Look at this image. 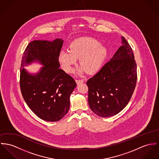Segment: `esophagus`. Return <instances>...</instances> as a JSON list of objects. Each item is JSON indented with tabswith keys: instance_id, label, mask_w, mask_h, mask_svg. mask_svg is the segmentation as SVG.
I'll return each instance as SVG.
<instances>
[{
	"instance_id": "obj_1",
	"label": "esophagus",
	"mask_w": 159,
	"mask_h": 159,
	"mask_svg": "<svg viewBox=\"0 0 159 159\" xmlns=\"http://www.w3.org/2000/svg\"><path fill=\"white\" fill-rule=\"evenodd\" d=\"M75 82H76L77 84H79L80 83H83L84 82V79H76Z\"/></svg>"
}]
</instances>
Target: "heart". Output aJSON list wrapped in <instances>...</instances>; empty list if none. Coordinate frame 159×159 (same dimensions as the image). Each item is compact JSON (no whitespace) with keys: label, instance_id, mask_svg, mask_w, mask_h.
Here are the masks:
<instances>
[{"label":"heart","instance_id":"1","mask_svg":"<svg viewBox=\"0 0 159 159\" xmlns=\"http://www.w3.org/2000/svg\"><path fill=\"white\" fill-rule=\"evenodd\" d=\"M107 55L106 48L92 37H80L73 41L69 49H63L58 57L63 70L71 73L79 58V63L87 73H93L98 71L105 61Z\"/></svg>","mask_w":159,"mask_h":159}]
</instances>
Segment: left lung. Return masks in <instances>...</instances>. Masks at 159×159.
I'll return each mask as SVG.
<instances>
[{"label": "left lung", "instance_id": "left-lung-1", "mask_svg": "<svg viewBox=\"0 0 159 159\" xmlns=\"http://www.w3.org/2000/svg\"><path fill=\"white\" fill-rule=\"evenodd\" d=\"M122 45L113 57L86 82L91 110L102 117L116 115L127 105L137 82V65L129 44Z\"/></svg>", "mask_w": 159, "mask_h": 159}]
</instances>
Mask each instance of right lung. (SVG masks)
<instances>
[{"mask_svg": "<svg viewBox=\"0 0 159 159\" xmlns=\"http://www.w3.org/2000/svg\"><path fill=\"white\" fill-rule=\"evenodd\" d=\"M63 40H34L24 51L20 67V86L28 107L47 122L61 119L70 108V96L77 85L74 79L59 68L58 59ZM37 60L44 66L36 75L28 74L25 65Z\"/></svg>", "mask_w": 159, "mask_h": 159, "instance_id": "right-lung-1", "label": "right lung"}]
</instances>
